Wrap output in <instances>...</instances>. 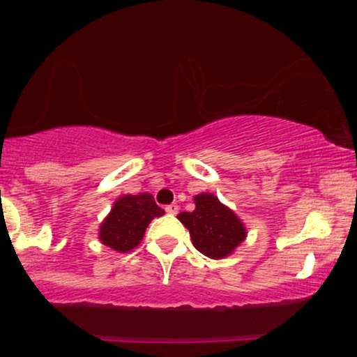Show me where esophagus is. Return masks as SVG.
I'll use <instances>...</instances> for the list:
<instances>
[{"mask_svg": "<svg viewBox=\"0 0 357 357\" xmlns=\"http://www.w3.org/2000/svg\"><path fill=\"white\" fill-rule=\"evenodd\" d=\"M166 212H167V213H171V215H176V213L179 212V205H178V204H171V205H167V207H166Z\"/></svg>", "mask_w": 357, "mask_h": 357, "instance_id": "34e87169", "label": "esophagus"}]
</instances>
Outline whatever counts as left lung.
<instances>
[{
  "label": "left lung",
  "mask_w": 357,
  "mask_h": 357,
  "mask_svg": "<svg viewBox=\"0 0 357 357\" xmlns=\"http://www.w3.org/2000/svg\"><path fill=\"white\" fill-rule=\"evenodd\" d=\"M193 202V212H181L178 215L190 231L193 246L213 260L234 253L248 236L243 220L213 193L204 191L195 195Z\"/></svg>",
  "instance_id": "left-lung-1"
}]
</instances>
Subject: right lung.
Here are the masks:
<instances>
[{
  "label": "right lung",
  "mask_w": 357,
  "mask_h": 357,
  "mask_svg": "<svg viewBox=\"0 0 357 357\" xmlns=\"http://www.w3.org/2000/svg\"><path fill=\"white\" fill-rule=\"evenodd\" d=\"M160 215H164V210L150 193L123 195L112 204L111 212L100 222V243L118 253H128L140 245L145 229Z\"/></svg>",
  "instance_id": "add662e5"
}]
</instances>
